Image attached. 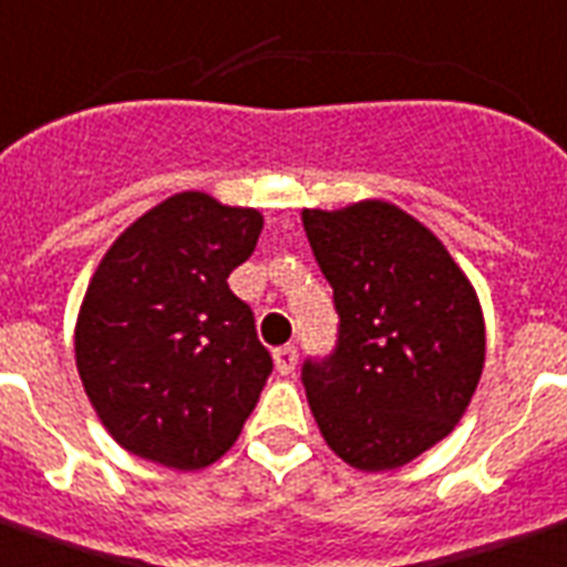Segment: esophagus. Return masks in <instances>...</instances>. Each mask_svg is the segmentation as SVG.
Here are the masks:
<instances>
[{
	"instance_id": "obj_1",
	"label": "esophagus",
	"mask_w": 567,
	"mask_h": 567,
	"mask_svg": "<svg viewBox=\"0 0 567 567\" xmlns=\"http://www.w3.org/2000/svg\"><path fill=\"white\" fill-rule=\"evenodd\" d=\"M274 365L279 374H293V369H297V351H293L291 344H285V348L274 351Z\"/></svg>"
}]
</instances>
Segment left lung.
<instances>
[{"instance_id": "1", "label": "left lung", "mask_w": 567, "mask_h": 567, "mask_svg": "<svg viewBox=\"0 0 567 567\" xmlns=\"http://www.w3.org/2000/svg\"><path fill=\"white\" fill-rule=\"evenodd\" d=\"M339 309V348L302 386L336 455L386 473L446 440L485 369V315L434 231L383 198L302 207Z\"/></svg>"}]
</instances>
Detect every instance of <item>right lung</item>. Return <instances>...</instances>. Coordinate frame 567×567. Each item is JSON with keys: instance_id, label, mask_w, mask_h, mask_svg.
Wrapping results in <instances>:
<instances>
[{"instance_id": "1", "label": "right lung", "mask_w": 567, "mask_h": 567, "mask_svg": "<svg viewBox=\"0 0 567 567\" xmlns=\"http://www.w3.org/2000/svg\"><path fill=\"white\" fill-rule=\"evenodd\" d=\"M265 216L184 189L130 223L85 288L73 351L110 437L151 464L196 473L226 455L274 369L228 276Z\"/></svg>"}]
</instances>
